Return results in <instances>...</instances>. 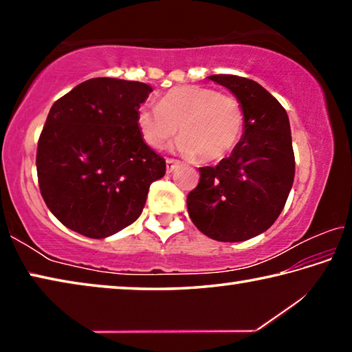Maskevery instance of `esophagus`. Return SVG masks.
Returning a JSON list of instances; mask_svg holds the SVG:
<instances>
[{
	"label": "esophagus",
	"mask_w": 352,
	"mask_h": 352,
	"mask_svg": "<svg viewBox=\"0 0 352 352\" xmlns=\"http://www.w3.org/2000/svg\"><path fill=\"white\" fill-rule=\"evenodd\" d=\"M177 166H178V163L175 162V160H172V158L166 160V170H168V174H170V172L174 170Z\"/></svg>",
	"instance_id": "1"
}]
</instances>
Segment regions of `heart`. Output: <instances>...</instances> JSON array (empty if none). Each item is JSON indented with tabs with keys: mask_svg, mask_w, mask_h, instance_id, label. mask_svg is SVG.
<instances>
[{
	"mask_svg": "<svg viewBox=\"0 0 352 352\" xmlns=\"http://www.w3.org/2000/svg\"><path fill=\"white\" fill-rule=\"evenodd\" d=\"M140 132L152 148H162L180 130L174 148L188 158L219 162L241 141L245 126L239 99L214 88L183 85L164 94L158 105L142 107Z\"/></svg>",
	"mask_w": 352,
	"mask_h": 352,
	"instance_id": "b5f03b06",
	"label": "heart"
}]
</instances>
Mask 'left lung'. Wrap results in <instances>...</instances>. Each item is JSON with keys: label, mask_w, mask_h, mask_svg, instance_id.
<instances>
[{"label": "left lung", "mask_w": 352, "mask_h": 352, "mask_svg": "<svg viewBox=\"0 0 352 352\" xmlns=\"http://www.w3.org/2000/svg\"><path fill=\"white\" fill-rule=\"evenodd\" d=\"M208 79L242 104L245 126L230 157L200 168L197 188L188 194V212L201 233L220 242H242L275 223L295 177L289 116L258 82L231 74Z\"/></svg>", "instance_id": "8db88e82"}]
</instances>
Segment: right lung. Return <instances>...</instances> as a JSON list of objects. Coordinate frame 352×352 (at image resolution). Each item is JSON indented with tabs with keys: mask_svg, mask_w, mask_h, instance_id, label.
Wrapping results in <instances>:
<instances>
[{
	"mask_svg": "<svg viewBox=\"0 0 352 352\" xmlns=\"http://www.w3.org/2000/svg\"><path fill=\"white\" fill-rule=\"evenodd\" d=\"M152 87L96 77L51 107L37 147L40 192L50 211L91 239L141 216L166 162L142 140L136 116Z\"/></svg>",
	"mask_w": 352,
	"mask_h": 352,
	"instance_id": "right-lung-1",
	"label": "right lung"
}]
</instances>
